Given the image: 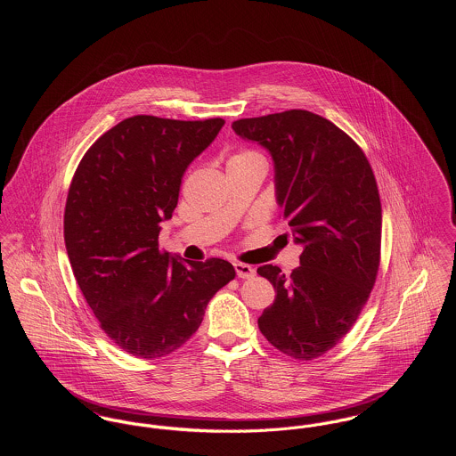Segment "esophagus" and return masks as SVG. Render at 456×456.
<instances>
[{
  "label": "esophagus",
  "mask_w": 456,
  "mask_h": 456,
  "mask_svg": "<svg viewBox=\"0 0 456 456\" xmlns=\"http://www.w3.org/2000/svg\"><path fill=\"white\" fill-rule=\"evenodd\" d=\"M235 272L240 279H251L255 277V268L251 265H246V263H235Z\"/></svg>",
  "instance_id": "34e87169"
}]
</instances>
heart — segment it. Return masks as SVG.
<instances>
[{"instance_id": "1", "label": "heart", "mask_w": 456, "mask_h": 456, "mask_svg": "<svg viewBox=\"0 0 456 456\" xmlns=\"http://www.w3.org/2000/svg\"><path fill=\"white\" fill-rule=\"evenodd\" d=\"M253 161H261L265 163V158L263 154L255 151V149H240L237 151L230 159H228V165H237V163H253Z\"/></svg>"}]
</instances>
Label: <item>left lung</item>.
<instances>
[{
    "mask_svg": "<svg viewBox=\"0 0 456 456\" xmlns=\"http://www.w3.org/2000/svg\"><path fill=\"white\" fill-rule=\"evenodd\" d=\"M232 128L272 154L282 219L304 246L291 275L275 265L258 268L277 293L260 331L281 353L314 360L356 323L378 277L383 210L372 167L347 133L309 110L239 119Z\"/></svg>",
    "mask_w": 456,
    "mask_h": 456,
    "instance_id": "obj_1",
    "label": "left lung"
}]
</instances>
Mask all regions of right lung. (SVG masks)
Returning <instances> with one entry per match:
<instances>
[{"label": "right lung", "mask_w": 456, "mask_h": 456, "mask_svg": "<svg viewBox=\"0 0 456 456\" xmlns=\"http://www.w3.org/2000/svg\"><path fill=\"white\" fill-rule=\"evenodd\" d=\"M224 119L133 116L80 159L65 207V246L100 328L136 358H161L201 325L207 304L235 279L232 263H183L159 249L186 168Z\"/></svg>", "instance_id": "obj_1"}]
</instances>
